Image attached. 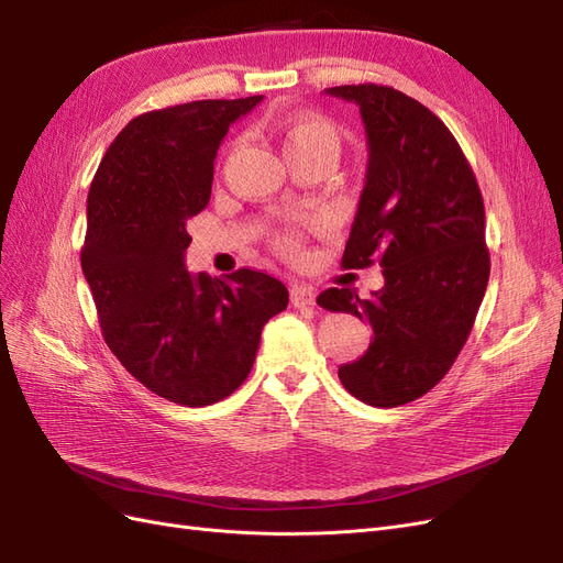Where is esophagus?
Segmentation results:
<instances>
[{"instance_id": "34e87169", "label": "esophagus", "mask_w": 563, "mask_h": 563, "mask_svg": "<svg viewBox=\"0 0 563 563\" xmlns=\"http://www.w3.org/2000/svg\"><path fill=\"white\" fill-rule=\"evenodd\" d=\"M317 300V291L312 286H305V284H296L291 288V305L294 308H310Z\"/></svg>"}]
</instances>
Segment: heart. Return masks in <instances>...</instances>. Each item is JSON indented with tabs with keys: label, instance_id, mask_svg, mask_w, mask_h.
<instances>
[{
	"label": "heart",
	"instance_id": "obj_1",
	"mask_svg": "<svg viewBox=\"0 0 563 563\" xmlns=\"http://www.w3.org/2000/svg\"><path fill=\"white\" fill-rule=\"evenodd\" d=\"M279 129H282V143H284L286 157L314 155V152L335 157L340 139L329 119H323L319 114H291L282 119ZM275 246L284 255H296L300 244L294 232H282L277 234Z\"/></svg>",
	"mask_w": 563,
	"mask_h": 563
}]
</instances>
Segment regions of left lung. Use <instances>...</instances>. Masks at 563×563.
I'll list each match as a JSON object with an SVG mask.
<instances>
[{
	"mask_svg": "<svg viewBox=\"0 0 563 563\" xmlns=\"http://www.w3.org/2000/svg\"><path fill=\"white\" fill-rule=\"evenodd\" d=\"M327 93L360 106L368 143L343 267L380 263L385 286L368 298L327 288L317 302L371 323L366 354L338 378L360 401L395 408L446 376L474 327L490 272L484 199L453 133L418 100L378 84Z\"/></svg>",
	"mask_w": 563,
	"mask_h": 563,
	"instance_id": "8db88e82",
	"label": "left lung"
}]
</instances>
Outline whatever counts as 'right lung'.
<instances>
[{
	"label": "right lung",
	"instance_id": "1",
	"mask_svg": "<svg viewBox=\"0 0 563 563\" xmlns=\"http://www.w3.org/2000/svg\"><path fill=\"white\" fill-rule=\"evenodd\" d=\"M263 96L152 110L119 131L87 199L81 269L112 354L180 406L230 397L251 373L286 286L255 269L190 275L187 220L207 209L213 162L232 122Z\"/></svg>",
	"mask_w": 563,
	"mask_h": 563
}]
</instances>
